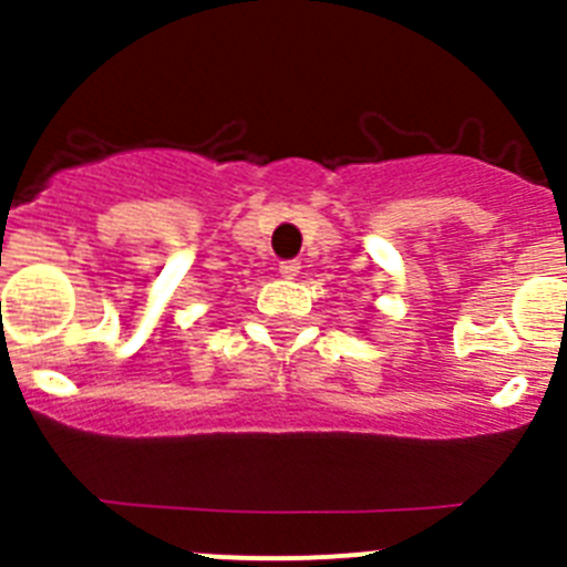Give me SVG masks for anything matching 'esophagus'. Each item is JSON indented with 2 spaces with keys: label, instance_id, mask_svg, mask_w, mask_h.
Returning <instances> with one entry per match:
<instances>
[{
  "label": "esophagus",
  "instance_id": "34e87169",
  "mask_svg": "<svg viewBox=\"0 0 567 567\" xmlns=\"http://www.w3.org/2000/svg\"><path fill=\"white\" fill-rule=\"evenodd\" d=\"M298 272H300L298 260H284V264H280V278H295Z\"/></svg>",
  "mask_w": 567,
  "mask_h": 567
}]
</instances>
